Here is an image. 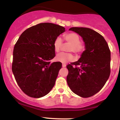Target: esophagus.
<instances>
[{"label": "esophagus", "mask_w": 120, "mask_h": 120, "mask_svg": "<svg viewBox=\"0 0 120 120\" xmlns=\"http://www.w3.org/2000/svg\"><path fill=\"white\" fill-rule=\"evenodd\" d=\"M66 64H62V67L63 68H65V67H66Z\"/></svg>", "instance_id": "esophagus-1"}]
</instances>
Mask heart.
<instances>
[{"mask_svg":"<svg viewBox=\"0 0 120 120\" xmlns=\"http://www.w3.org/2000/svg\"><path fill=\"white\" fill-rule=\"evenodd\" d=\"M64 39L66 41L70 44L69 51H73L76 54H79L82 52L85 49V45L83 42L80 41V36L77 33L71 32L67 33L64 35ZM62 44V40L60 36L55 38L53 43L54 50L55 52L60 51ZM73 56L71 53L60 52L57 54L55 56V60L65 64L68 62L72 60Z\"/></svg>","mask_w":120,"mask_h":120,"instance_id":"heart-1","label":"heart"}]
</instances>
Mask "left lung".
Here are the masks:
<instances>
[{"instance_id":"obj_1","label":"left lung","mask_w":120,"mask_h":120,"mask_svg":"<svg viewBox=\"0 0 120 120\" xmlns=\"http://www.w3.org/2000/svg\"><path fill=\"white\" fill-rule=\"evenodd\" d=\"M79 34L85 44V51L77 61L67 65V82L77 95H94L105 86L110 74V51L103 36L88 28L69 29Z\"/></svg>"}]
</instances>
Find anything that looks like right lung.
Listing matches in <instances>:
<instances>
[{
	"instance_id": "1",
	"label": "right lung",
	"mask_w": 120,
	"mask_h": 120,
	"mask_svg": "<svg viewBox=\"0 0 120 120\" xmlns=\"http://www.w3.org/2000/svg\"><path fill=\"white\" fill-rule=\"evenodd\" d=\"M65 31L58 25L39 23L25 30L15 44L12 71L19 87L29 97H44L55 85L62 64H50L55 56L53 43Z\"/></svg>"
}]
</instances>
